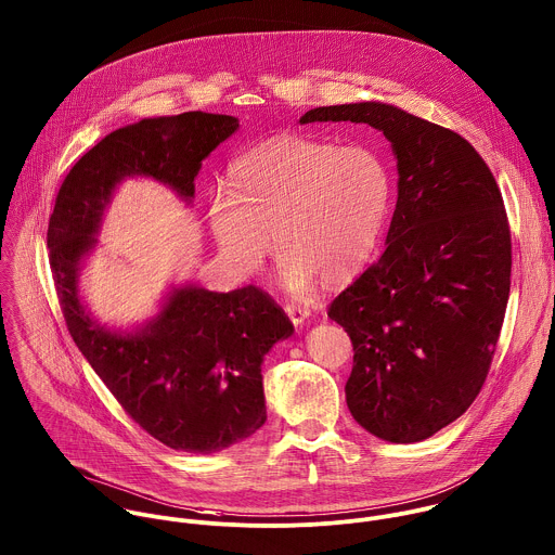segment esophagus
Instances as JSON below:
<instances>
[{
    "label": "esophagus",
    "mask_w": 555,
    "mask_h": 555,
    "mask_svg": "<svg viewBox=\"0 0 555 555\" xmlns=\"http://www.w3.org/2000/svg\"><path fill=\"white\" fill-rule=\"evenodd\" d=\"M285 313L289 315L294 326H302L307 322V318H309V309H305L300 305H285Z\"/></svg>",
    "instance_id": "1"
}]
</instances>
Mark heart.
<instances>
[{"instance_id":"1","label":"heart","mask_w":555,"mask_h":555,"mask_svg":"<svg viewBox=\"0 0 555 555\" xmlns=\"http://www.w3.org/2000/svg\"><path fill=\"white\" fill-rule=\"evenodd\" d=\"M389 196V170L370 146L276 135L231 162L229 190L211 194L207 222L237 274H257L276 244L281 283L305 292L315 276L333 285L361 268Z\"/></svg>"}]
</instances>
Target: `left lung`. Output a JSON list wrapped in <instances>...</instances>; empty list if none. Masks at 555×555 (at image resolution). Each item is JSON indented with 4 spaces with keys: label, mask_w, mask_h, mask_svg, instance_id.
<instances>
[{
    "label": "left lung",
    "mask_w": 555,
    "mask_h": 555,
    "mask_svg": "<svg viewBox=\"0 0 555 555\" xmlns=\"http://www.w3.org/2000/svg\"><path fill=\"white\" fill-rule=\"evenodd\" d=\"M367 122L398 159L385 250L331 305L354 348L346 402L370 435L417 443L480 393L511 294L502 192L456 131L380 101L309 109L307 122Z\"/></svg>",
    "instance_id": "8db88e82"
}]
</instances>
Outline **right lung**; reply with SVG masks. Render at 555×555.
<instances>
[{"instance_id": "obj_1", "label": "right lung", "mask_w": 555, "mask_h": 555, "mask_svg": "<svg viewBox=\"0 0 555 555\" xmlns=\"http://www.w3.org/2000/svg\"><path fill=\"white\" fill-rule=\"evenodd\" d=\"M240 127L235 116L183 112L107 133L66 175L47 229L49 263L68 333L125 413L164 446L214 454L266 424L261 363L294 324L259 287L229 294L172 285L157 315L120 331L79 296L114 190L129 177L168 185L188 205L203 159Z\"/></svg>"}]
</instances>
